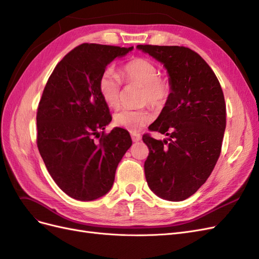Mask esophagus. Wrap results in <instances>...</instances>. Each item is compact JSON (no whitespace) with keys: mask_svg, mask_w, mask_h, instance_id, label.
Segmentation results:
<instances>
[{"mask_svg":"<svg viewBox=\"0 0 259 259\" xmlns=\"http://www.w3.org/2000/svg\"><path fill=\"white\" fill-rule=\"evenodd\" d=\"M131 136H132V139H133V142H134V143H137V142H139L140 139H142V136L137 134V133H135V132L131 133Z\"/></svg>","mask_w":259,"mask_h":259,"instance_id":"34e87169","label":"esophagus"}]
</instances>
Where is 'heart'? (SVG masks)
<instances>
[{
  "instance_id": "b5f03b06",
  "label": "heart",
  "mask_w": 259,
  "mask_h": 259,
  "mask_svg": "<svg viewBox=\"0 0 259 259\" xmlns=\"http://www.w3.org/2000/svg\"><path fill=\"white\" fill-rule=\"evenodd\" d=\"M159 68L145 58H134L122 67V75L128 83L143 84L140 101L150 104L153 108L166 105L171 93V83L167 76L159 75ZM98 90L105 104L110 108L119 107L121 103L122 81L113 70L107 69L98 81ZM152 120L148 109H123L114 114L117 126L136 132Z\"/></svg>"
}]
</instances>
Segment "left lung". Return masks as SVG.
<instances>
[{
  "label": "left lung",
  "instance_id": "8db88e82",
  "mask_svg": "<svg viewBox=\"0 0 259 259\" xmlns=\"http://www.w3.org/2000/svg\"><path fill=\"white\" fill-rule=\"evenodd\" d=\"M166 68L171 93L149 130L167 139L143 136L148 186L160 198L183 201L206 182L221 155L226 128L225 97L217 76L198 53L185 46L138 45Z\"/></svg>",
  "mask_w": 259,
  "mask_h": 259
}]
</instances>
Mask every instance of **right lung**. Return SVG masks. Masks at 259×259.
Here are the masks:
<instances>
[{
    "mask_svg": "<svg viewBox=\"0 0 259 259\" xmlns=\"http://www.w3.org/2000/svg\"><path fill=\"white\" fill-rule=\"evenodd\" d=\"M132 50L81 44L58 62L44 88L36 145L54 182L75 200L93 201L110 190L117 164L132 146L126 130L105 133L112 117L98 90L106 67Z\"/></svg>",
    "mask_w": 259,
    "mask_h": 259,
    "instance_id": "right-lung-1",
    "label": "right lung"
}]
</instances>
